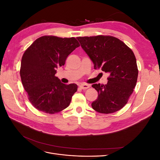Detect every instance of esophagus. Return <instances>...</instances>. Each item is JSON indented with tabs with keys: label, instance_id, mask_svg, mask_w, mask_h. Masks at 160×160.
Returning <instances> with one entry per match:
<instances>
[{
	"label": "esophagus",
	"instance_id": "34e87169",
	"mask_svg": "<svg viewBox=\"0 0 160 160\" xmlns=\"http://www.w3.org/2000/svg\"><path fill=\"white\" fill-rule=\"evenodd\" d=\"M80 88L82 89H87L90 88V85H88V84H85V83H83V84H81L79 85Z\"/></svg>",
	"mask_w": 160,
	"mask_h": 160
}]
</instances>
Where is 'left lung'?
Returning <instances> with one entry per match:
<instances>
[{"instance_id":"obj_1","label":"left lung","mask_w":160,"mask_h":160,"mask_svg":"<svg viewBox=\"0 0 160 160\" xmlns=\"http://www.w3.org/2000/svg\"><path fill=\"white\" fill-rule=\"evenodd\" d=\"M94 64L109 76L106 85H92L98 92L92 108L101 113H114L123 108L136 85L138 69L132 50L119 38L107 35L77 37Z\"/></svg>"}]
</instances>
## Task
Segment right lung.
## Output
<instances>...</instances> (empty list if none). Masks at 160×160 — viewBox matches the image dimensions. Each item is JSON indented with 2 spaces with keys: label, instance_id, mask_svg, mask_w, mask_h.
Segmentation results:
<instances>
[{
  "label": "right lung",
  "instance_id": "1",
  "mask_svg": "<svg viewBox=\"0 0 160 160\" xmlns=\"http://www.w3.org/2000/svg\"><path fill=\"white\" fill-rule=\"evenodd\" d=\"M79 46L74 37L42 36L24 52L21 81L28 100L37 110L53 114L69 105L77 85L61 83L55 77L56 69L64 65L67 57Z\"/></svg>",
  "mask_w": 160,
  "mask_h": 160
}]
</instances>
